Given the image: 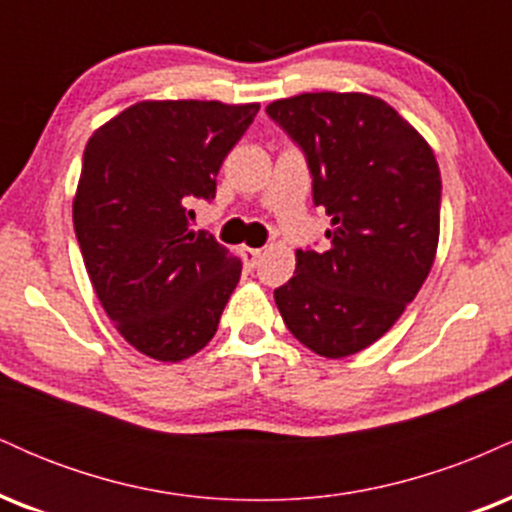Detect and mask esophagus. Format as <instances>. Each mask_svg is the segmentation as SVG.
Segmentation results:
<instances>
[{
    "mask_svg": "<svg viewBox=\"0 0 512 512\" xmlns=\"http://www.w3.org/2000/svg\"><path fill=\"white\" fill-rule=\"evenodd\" d=\"M240 255H243V262L248 264V267H255L257 260L262 257V250L260 248H248V245H245V248H240Z\"/></svg>",
    "mask_w": 512,
    "mask_h": 512,
    "instance_id": "34e87169",
    "label": "esophagus"
}]
</instances>
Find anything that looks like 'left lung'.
I'll return each mask as SVG.
<instances>
[{
  "instance_id": "obj_1",
  "label": "left lung",
  "mask_w": 512,
  "mask_h": 512,
  "mask_svg": "<svg viewBox=\"0 0 512 512\" xmlns=\"http://www.w3.org/2000/svg\"><path fill=\"white\" fill-rule=\"evenodd\" d=\"M267 113L303 146L330 248L296 250L274 291L293 337L344 358L378 342L424 286L440 238V170L428 142L368 93L279 98Z\"/></svg>"
}]
</instances>
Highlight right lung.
I'll use <instances>...</instances> for the list:
<instances>
[{
    "mask_svg": "<svg viewBox=\"0 0 512 512\" xmlns=\"http://www.w3.org/2000/svg\"><path fill=\"white\" fill-rule=\"evenodd\" d=\"M260 103L139 101L88 139L72 202L93 291L115 330L163 363L211 342L243 264L192 231L195 199H214L223 158Z\"/></svg>",
    "mask_w": 512,
    "mask_h": 512,
    "instance_id": "add662e5",
    "label": "right lung"
}]
</instances>
